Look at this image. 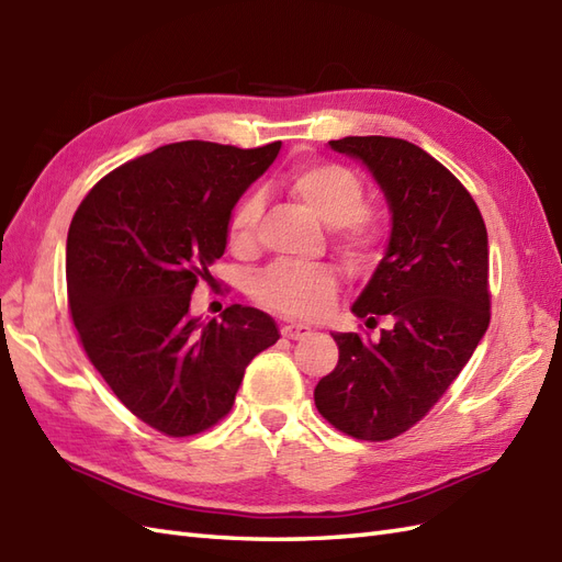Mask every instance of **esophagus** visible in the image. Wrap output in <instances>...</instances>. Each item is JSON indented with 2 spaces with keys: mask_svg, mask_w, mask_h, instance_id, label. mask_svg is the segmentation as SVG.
Here are the masks:
<instances>
[{
  "mask_svg": "<svg viewBox=\"0 0 562 562\" xmlns=\"http://www.w3.org/2000/svg\"><path fill=\"white\" fill-rule=\"evenodd\" d=\"M310 331H312V328H310L307 324H300V322H289V324L281 326V334H283L285 338H293V340L310 336Z\"/></svg>",
  "mask_w": 562,
  "mask_h": 562,
  "instance_id": "obj_1",
  "label": "esophagus"
}]
</instances>
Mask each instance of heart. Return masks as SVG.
<instances>
[{"label":"heart","instance_id":"b5f03b06","mask_svg":"<svg viewBox=\"0 0 562 562\" xmlns=\"http://www.w3.org/2000/svg\"><path fill=\"white\" fill-rule=\"evenodd\" d=\"M289 193L328 228L336 231V248L352 265L372 262L384 238V218L362 207L364 183L352 169L336 161L300 164L283 178ZM262 198L245 195L228 218V243L236 252H248L255 245ZM338 279L326 267H297L277 262L265 269L252 283V297L259 305L295 317H322L334 305Z\"/></svg>","mask_w":562,"mask_h":562}]
</instances>
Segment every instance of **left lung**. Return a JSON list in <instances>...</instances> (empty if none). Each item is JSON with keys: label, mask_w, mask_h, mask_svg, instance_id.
<instances>
[{"label": "left lung", "mask_w": 562, "mask_h": 562, "mask_svg": "<svg viewBox=\"0 0 562 562\" xmlns=\"http://www.w3.org/2000/svg\"><path fill=\"white\" fill-rule=\"evenodd\" d=\"M360 159L391 212L384 259L355 300L379 338L331 334L338 364L314 389V405L338 431L389 441L439 403L472 358L491 319L488 236L458 178L422 147L384 135L328 143Z\"/></svg>", "instance_id": "obj_1"}]
</instances>
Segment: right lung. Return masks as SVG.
Masks as SVG:
<instances>
[{
    "mask_svg": "<svg viewBox=\"0 0 562 562\" xmlns=\"http://www.w3.org/2000/svg\"><path fill=\"white\" fill-rule=\"evenodd\" d=\"M281 143L240 149L204 140L157 147L106 173L66 238L68 310L90 362L116 398L167 436L228 415L257 352L279 340L267 312L190 314L226 250L228 218Z\"/></svg>",
    "mask_w": 562,
    "mask_h": 562,
    "instance_id": "1",
    "label": "right lung"
}]
</instances>
